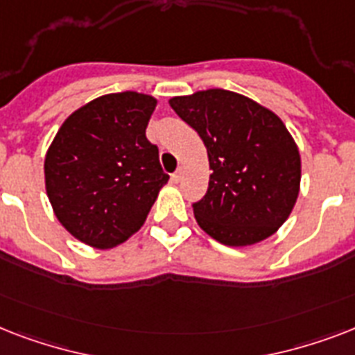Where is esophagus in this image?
Listing matches in <instances>:
<instances>
[{
	"label": "esophagus",
	"mask_w": 355,
	"mask_h": 355,
	"mask_svg": "<svg viewBox=\"0 0 355 355\" xmlns=\"http://www.w3.org/2000/svg\"><path fill=\"white\" fill-rule=\"evenodd\" d=\"M180 178H182V167H178L177 171H175V173H173V175H171V180H173V182H178Z\"/></svg>",
	"instance_id": "34e87169"
}]
</instances>
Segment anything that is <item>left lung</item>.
I'll return each instance as SVG.
<instances>
[{
    "label": "left lung",
    "instance_id": "8db88e82",
    "mask_svg": "<svg viewBox=\"0 0 355 355\" xmlns=\"http://www.w3.org/2000/svg\"><path fill=\"white\" fill-rule=\"evenodd\" d=\"M169 105L208 150V191L193 202L199 227L228 247L272 236L291 214L300 188V155L282 119L219 88L173 97Z\"/></svg>",
    "mask_w": 355,
    "mask_h": 355
}]
</instances>
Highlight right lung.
Returning <instances> with one entry per match:
<instances>
[{
  "label": "right lung",
  "mask_w": 355,
  "mask_h": 355,
  "mask_svg": "<svg viewBox=\"0 0 355 355\" xmlns=\"http://www.w3.org/2000/svg\"><path fill=\"white\" fill-rule=\"evenodd\" d=\"M156 99L138 92L97 97L58 128L44 162L46 189L62 227L97 248L127 241L169 180L145 136Z\"/></svg>",
  "instance_id": "obj_1"
}]
</instances>
